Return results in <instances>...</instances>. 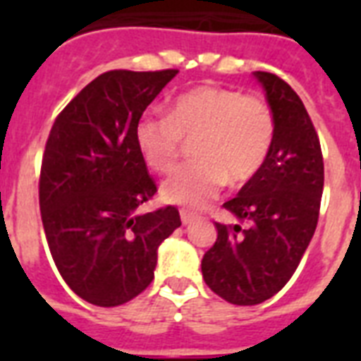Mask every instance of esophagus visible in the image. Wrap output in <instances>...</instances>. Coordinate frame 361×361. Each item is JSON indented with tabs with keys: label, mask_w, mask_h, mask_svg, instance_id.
Listing matches in <instances>:
<instances>
[{
	"label": "esophagus",
	"mask_w": 361,
	"mask_h": 361,
	"mask_svg": "<svg viewBox=\"0 0 361 361\" xmlns=\"http://www.w3.org/2000/svg\"><path fill=\"white\" fill-rule=\"evenodd\" d=\"M181 223H183V225H192V223H195V221H197V215L195 214H189V212H185V209H181Z\"/></svg>",
	"instance_id": "34e87169"
}]
</instances>
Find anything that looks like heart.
I'll use <instances>...</instances> for the list:
<instances>
[{"label": "heart", "mask_w": 361, "mask_h": 361, "mask_svg": "<svg viewBox=\"0 0 361 361\" xmlns=\"http://www.w3.org/2000/svg\"><path fill=\"white\" fill-rule=\"evenodd\" d=\"M275 120L266 101L234 90L198 86L172 101L169 114H142L135 123V144L144 163L169 172L183 138L197 159L163 181L166 202L202 208L221 191L257 176L274 142Z\"/></svg>", "instance_id": "1"}]
</instances>
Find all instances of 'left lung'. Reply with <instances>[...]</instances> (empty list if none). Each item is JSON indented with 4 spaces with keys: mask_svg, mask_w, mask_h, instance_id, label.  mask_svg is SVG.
Listing matches in <instances>:
<instances>
[{
    "mask_svg": "<svg viewBox=\"0 0 361 361\" xmlns=\"http://www.w3.org/2000/svg\"><path fill=\"white\" fill-rule=\"evenodd\" d=\"M252 76L274 114V142L257 176L223 204L240 223H215L217 240L202 258L206 285L234 305L266 302L288 283L314 234L324 189L320 142L302 99L279 76Z\"/></svg>",
    "mask_w": 361,
    "mask_h": 361,
    "instance_id": "obj_1",
    "label": "left lung"
}]
</instances>
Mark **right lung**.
Instances as JSON below:
<instances>
[{
	"mask_svg": "<svg viewBox=\"0 0 361 361\" xmlns=\"http://www.w3.org/2000/svg\"><path fill=\"white\" fill-rule=\"evenodd\" d=\"M178 75L109 71L54 121L39 206L48 247L76 296L116 307L152 283L157 249L181 225L172 206L140 214L157 187L135 144V123Z\"/></svg>",
	"mask_w": 361,
	"mask_h": 361,
	"instance_id": "right-lung-1",
	"label": "right lung"
}]
</instances>
